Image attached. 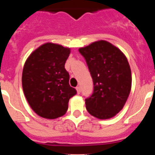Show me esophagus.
Masks as SVG:
<instances>
[{"mask_svg":"<svg viewBox=\"0 0 155 155\" xmlns=\"http://www.w3.org/2000/svg\"><path fill=\"white\" fill-rule=\"evenodd\" d=\"M76 90H77V92H78V94H80V93H81V87H80V86H78V87H76Z\"/></svg>","mask_w":155,"mask_h":155,"instance_id":"esophagus-1","label":"esophagus"}]
</instances>
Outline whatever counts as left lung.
<instances>
[{"label": "left lung", "instance_id": "8db88e82", "mask_svg": "<svg viewBox=\"0 0 155 155\" xmlns=\"http://www.w3.org/2000/svg\"><path fill=\"white\" fill-rule=\"evenodd\" d=\"M85 59L94 84L91 96L85 99L91 116L106 120L120 112L131 90L132 76L124 53L105 40L79 49Z\"/></svg>", "mask_w": 155, "mask_h": 155}]
</instances>
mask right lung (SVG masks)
Returning <instances> with one entry per match:
<instances>
[{"instance_id":"obj_1","label":"right lung","mask_w":155,"mask_h":155,"mask_svg":"<svg viewBox=\"0 0 155 155\" xmlns=\"http://www.w3.org/2000/svg\"><path fill=\"white\" fill-rule=\"evenodd\" d=\"M70 53V48L46 42L25 63L21 78L25 96L32 110L42 118L64 116L69 99L77 94L70 86L69 73L64 68Z\"/></svg>"}]
</instances>
